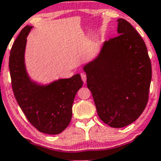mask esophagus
Here are the masks:
<instances>
[{
	"label": "esophagus",
	"instance_id": "esophagus-1",
	"mask_svg": "<svg viewBox=\"0 0 161 161\" xmlns=\"http://www.w3.org/2000/svg\"><path fill=\"white\" fill-rule=\"evenodd\" d=\"M81 78H82L84 83H86V73L82 72V74H81Z\"/></svg>",
	"mask_w": 161,
	"mask_h": 161
}]
</instances>
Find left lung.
Masks as SVG:
<instances>
[{"label": "left lung", "instance_id": "1", "mask_svg": "<svg viewBox=\"0 0 161 161\" xmlns=\"http://www.w3.org/2000/svg\"><path fill=\"white\" fill-rule=\"evenodd\" d=\"M117 22L119 35L105 41L83 70L99 118L111 127L122 128L134 122L146 108L152 67L137 31L125 19Z\"/></svg>", "mask_w": 161, "mask_h": 161}]
</instances>
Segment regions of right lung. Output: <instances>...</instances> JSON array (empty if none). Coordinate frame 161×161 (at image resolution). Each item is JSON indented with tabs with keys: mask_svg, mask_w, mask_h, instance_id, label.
<instances>
[{
	"mask_svg": "<svg viewBox=\"0 0 161 161\" xmlns=\"http://www.w3.org/2000/svg\"><path fill=\"white\" fill-rule=\"evenodd\" d=\"M32 26L21 30L11 47L9 70L14 97L31 124L40 132L57 135L70 123L72 104L83 85L79 74L60 79L49 85H40L30 79L25 65L26 37Z\"/></svg>",
	"mask_w": 161,
	"mask_h": 161,
	"instance_id": "add662e5",
	"label": "right lung"
}]
</instances>
